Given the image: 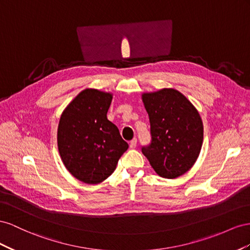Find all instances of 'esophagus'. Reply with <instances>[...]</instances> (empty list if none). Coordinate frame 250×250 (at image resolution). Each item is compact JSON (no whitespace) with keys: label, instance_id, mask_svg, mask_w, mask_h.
Masks as SVG:
<instances>
[{"label":"esophagus","instance_id":"esophagus-1","mask_svg":"<svg viewBox=\"0 0 250 250\" xmlns=\"http://www.w3.org/2000/svg\"><path fill=\"white\" fill-rule=\"evenodd\" d=\"M136 146H137V139H136V138H133V139L130 141V147H131V148H134V147H136Z\"/></svg>","mask_w":250,"mask_h":250}]
</instances>
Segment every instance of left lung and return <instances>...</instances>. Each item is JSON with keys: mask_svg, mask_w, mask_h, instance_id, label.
I'll use <instances>...</instances> for the list:
<instances>
[{"mask_svg": "<svg viewBox=\"0 0 250 250\" xmlns=\"http://www.w3.org/2000/svg\"><path fill=\"white\" fill-rule=\"evenodd\" d=\"M151 142L141 147L155 172L173 179L195 165L203 142V124L188 99L174 89L142 95Z\"/></svg>", "mask_w": 250, "mask_h": 250, "instance_id": "8db88e82", "label": "left lung"}]
</instances>
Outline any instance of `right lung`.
<instances>
[{"label":"right lung","mask_w":250,"mask_h":250,"mask_svg":"<svg viewBox=\"0 0 250 250\" xmlns=\"http://www.w3.org/2000/svg\"><path fill=\"white\" fill-rule=\"evenodd\" d=\"M112 94L95 89L82 91L62 112L58 146L66 168L88 184L105 180L129 145L106 118Z\"/></svg>","instance_id":"1"}]
</instances>
